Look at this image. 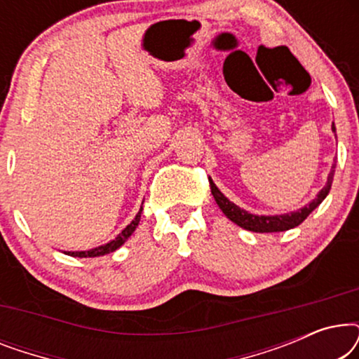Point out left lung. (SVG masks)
I'll list each match as a JSON object with an SVG mask.
<instances>
[{"instance_id":"obj_1","label":"left lung","mask_w":359,"mask_h":359,"mask_svg":"<svg viewBox=\"0 0 359 359\" xmlns=\"http://www.w3.org/2000/svg\"><path fill=\"white\" fill-rule=\"evenodd\" d=\"M332 130L337 132L335 124H332ZM333 175H335V165L332 166L330 175H328V178H327V184L323 186L320 191H318L316 199H312L307 205H304V208L294 210V212L279 214V215L250 214L248 210L238 208L237 204L230 203V201L225 198L222 193H220L219 188L214 184L212 180H209V183H210V191H212L215 203H217L220 210H222V212L227 215V219H230L232 222L240 225L242 229L250 230V232L268 233V232H284V230L294 229V227H297L299 224H302L304 220L309 217V214H311L316 208H318L322 201L327 198V194L330 193Z\"/></svg>"}]
</instances>
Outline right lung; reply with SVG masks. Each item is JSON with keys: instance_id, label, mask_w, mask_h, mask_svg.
<instances>
[{"instance_id": "1", "label": "right lung", "mask_w": 359, "mask_h": 359, "mask_svg": "<svg viewBox=\"0 0 359 359\" xmlns=\"http://www.w3.org/2000/svg\"><path fill=\"white\" fill-rule=\"evenodd\" d=\"M142 204H144V203H142ZM140 214H142V208H140L139 212H137L135 219L132 220V222L127 225V227L122 230V232L117 235L114 240H111L109 243L101 245V247H96L93 250H88V252H65V253L70 255V257H78V258H95V257H102V255H107L111 252H116V250L119 248L121 245H124L126 240L135 232L137 225H139V222H140Z\"/></svg>"}]
</instances>
